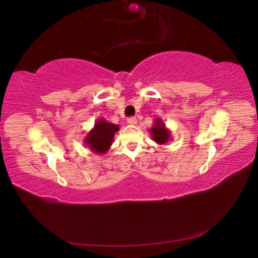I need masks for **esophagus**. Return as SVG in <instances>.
<instances>
[{
    "label": "esophagus",
    "instance_id": "obj_1",
    "mask_svg": "<svg viewBox=\"0 0 258 258\" xmlns=\"http://www.w3.org/2000/svg\"><path fill=\"white\" fill-rule=\"evenodd\" d=\"M127 122H128L129 124H132V126H135V124L138 123V120H137L136 117H130V118L127 119Z\"/></svg>",
    "mask_w": 258,
    "mask_h": 258
}]
</instances>
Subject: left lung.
<instances>
[{"mask_svg":"<svg viewBox=\"0 0 258 258\" xmlns=\"http://www.w3.org/2000/svg\"><path fill=\"white\" fill-rule=\"evenodd\" d=\"M150 134L154 141L159 145L166 144L170 140H172L171 139V131L166 127V123L161 118L155 119L153 127L150 129Z\"/></svg>","mask_w":258,"mask_h":258,"instance_id":"1","label":"left lung"}]
</instances>
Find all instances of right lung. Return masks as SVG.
I'll return each mask as SVG.
<instances>
[{"mask_svg": "<svg viewBox=\"0 0 258 258\" xmlns=\"http://www.w3.org/2000/svg\"><path fill=\"white\" fill-rule=\"evenodd\" d=\"M118 130V124L108 122L104 118H100L96 120L95 126L85 137L84 144L92 153L103 155L110 150L115 134Z\"/></svg>", "mask_w": 258, "mask_h": 258, "instance_id": "1", "label": "right lung"}]
</instances>
